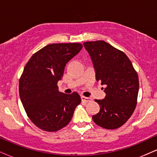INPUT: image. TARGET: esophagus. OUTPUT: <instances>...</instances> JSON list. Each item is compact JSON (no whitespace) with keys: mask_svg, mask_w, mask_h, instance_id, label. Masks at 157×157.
<instances>
[{"mask_svg":"<svg viewBox=\"0 0 157 157\" xmlns=\"http://www.w3.org/2000/svg\"><path fill=\"white\" fill-rule=\"evenodd\" d=\"M81 100H82V101H84L85 102H90V98H89V97H84V96L81 97Z\"/></svg>","mask_w":157,"mask_h":157,"instance_id":"obj_1","label":"esophagus"}]
</instances>
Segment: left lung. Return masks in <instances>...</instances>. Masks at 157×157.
<instances>
[{
	"label": "left lung",
	"instance_id": "left-lung-1",
	"mask_svg": "<svg viewBox=\"0 0 157 157\" xmlns=\"http://www.w3.org/2000/svg\"><path fill=\"white\" fill-rule=\"evenodd\" d=\"M92 60L97 81L105 86V98L95 100L100 111L94 122L106 129H116L125 124L136 105L139 79L131 60L117 48L103 40L83 43Z\"/></svg>",
	"mask_w": 157,
	"mask_h": 157
}]
</instances>
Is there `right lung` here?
I'll use <instances>...</instances> for the list:
<instances>
[{
	"label": "right lung",
	"instance_id": "right-lung-1",
	"mask_svg": "<svg viewBox=\"0 0 157 157\" xmlns=\"http://www.w3.org/2000/svg\"><path fill=\"white\" fill-rule=\"evenodd\" d=\"M81 44H52L34 54L19 80L20 98L30 120L39 128L59 131L69 123L81 102L78 93L60 92L57 82L65 66L82 49Z\"/></svg>",
	"mask_w": 157,
	"mask_h": 157
}]
</instances>
